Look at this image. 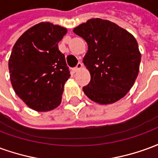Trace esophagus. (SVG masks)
Instances as JSON below:
<instances>
[{"instance_id":"esophagus-1","label":"esophagus","mask_w":158,"mask_h":158,"mask_svg":"<svg viewBox=\"0 0 158 158\" xmlns=\"http://www.w3.org/2000/svg\"><path fill=\"white\" fill-rule=\"evenodd\" d=\"M82 68H83V64L81 63V62H79V63L77 64V66H76L75 68H73V72H77L78 70L81 69Z\"/></svg>"}]
</instances>
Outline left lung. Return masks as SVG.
<instances>
[{"mask_svg": "<svg viewBox=\"0 0 158 158\" xmlns=\"http://www.w3.org/2000/svg\"><path fill=\"white\" fill-rule=\"evenodd\" d=\"M73 32L88 45L83 62L90 73V81L83 87L85 94L100 104L123 98L139 73L141 56L135 37L114 23L101 19H89Z\"/></svg>", "mask_w": 158, "mask_h": 158, "instance_id": "8db88e82", "label": "left lung"}]
</instances>
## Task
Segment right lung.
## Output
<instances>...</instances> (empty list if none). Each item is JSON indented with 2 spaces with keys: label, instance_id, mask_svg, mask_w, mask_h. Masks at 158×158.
Here are the masks:
<instances>
[{
  "label": "right lung",
  "instance_id": "right-lung-1",
  "mask_svg": "<svg viewBox=\"0 0 158 158\" xmlns=\"http://www.w3.org/2000/svg\"><path fill=\"white\" fill-rule=\"evenodd\" d=\"M67 29L40 23L20 36L9 58L10 79L16 94L30 108L47 112L60 105L70 77L58 42Z\"/></svg>",
  "mask_w": 158,
  "mask_h": 158
}]
</instances>
